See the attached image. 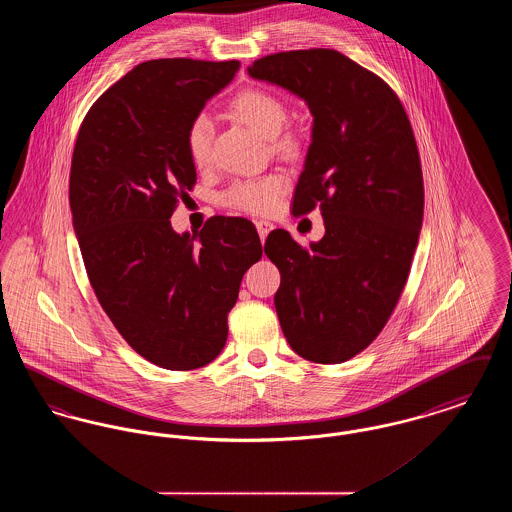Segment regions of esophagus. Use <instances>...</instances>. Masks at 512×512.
Returning <instances> with one entry per match:
<instances>
[{
    "instance_id": "esophagus-1",
    "label": "esophagus",
    "mask_w": 512,
    "mask_h": 512,
    "mask_svg": "<svg viewBox=\"0 0 512 512\" xmlns=\"http://www.w3.org/2000/svg\"><path fill=\"white\" fill-rule=\"evenodd\" d=\"M255 226H257V232H259L261 242H265V240H267L270 230L274 228V224H272V222H268V220H257V222H255Z\"/></svg>"
}]
</instances>
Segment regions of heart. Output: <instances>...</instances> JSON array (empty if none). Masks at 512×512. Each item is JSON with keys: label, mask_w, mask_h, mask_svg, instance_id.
<instances>
[{"label": "heart", "mask_w": 512, "mask_h": 512, "mask_svg": "<svg viewBox=\"0 0 512 512\" xmlns=\"http://www.w3.org/2000/svg\"><path fill=\"white\" fill-rule=\"evenodd\" d=\"M230 111L236 119L247 124L251 130L261 134L263 138H274V146L282 153L295 151V140L292 136H278L286 124V105L282 99L272 96L265 90L249 88L240 92L230 103ZM213 140V122L205 115L195 117L186 132V146L190 159L197 167L207 165L211 155ZM288 190V180L282 174H267L261 178L236 180L224 195L222 201L226 207L236 211H244L249 215H268L276 211L280 199Z\"/></svg>", "instance_id": "b5f03b06"}]
</instances>
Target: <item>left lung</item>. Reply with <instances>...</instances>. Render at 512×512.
Returning <instances> with one entry per match:
<instances>
[{
    "mask_svg": "<svg viewBox=\"0 0 512 512\" xmlns=\"http://www.w3.org/2000/svg\"><path fill=\"white\" fill-rule=\"evenodd\" d=\"M247 73L313 115L293 213L320 203L324 238L301 247L274 230L265 253L280 270L274 307L290 347L338 365L380 334L411 270L424 215L413 128L390 86L334 49L274 53Z\"/></svg>",
    "mask_w": 512,
    "mask_h": 512,
    "instance_id": "8db88e82",
    "label": "left lung"
}]
</instances>
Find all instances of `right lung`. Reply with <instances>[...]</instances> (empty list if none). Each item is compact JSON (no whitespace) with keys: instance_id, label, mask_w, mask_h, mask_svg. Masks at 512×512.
<instances>
[{"instance_id":"right-lung-1","label":"right lung","mask_w":512,"mask_h":512,"mask_svg":"<svg viewBox=\"0 0 512 512\" xmlns=\"http://www.w3.org/2000/svg\"><path fill=\"white\" fill-rule=\"evenodd\" d=\"M238 69L140 63L92 105L74 146L69 201L90 284L128 345L169 370L219 357L245 270L263 255L249 220L213 217L197 234L169 220L195 182L188 126Z\"/></svg>"}]
</instances>
